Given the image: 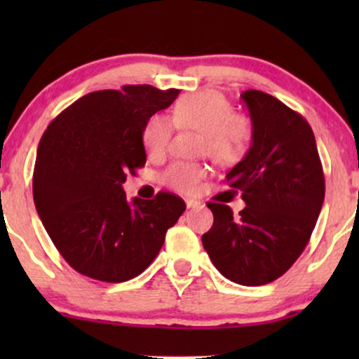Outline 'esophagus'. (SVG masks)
I'll use <instances>...</instances> for the list:
<instances>
[{"instance_id":"esophagus-1","label":"esophagus","mask_w":359,"mask_h":359,"mask_svg":"<svg viewBox=\"0 0 359 359\" xmlns=\"http://www.w3.org/2000/svg\"><path fill=\"white\" fill-rule=\"evenodd\" d=\"M185 205H187L189 209L197 208V205H201V201H197V199H185Z\"/></svg>"}]
</instances>
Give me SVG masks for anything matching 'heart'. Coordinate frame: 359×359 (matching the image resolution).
<instances>
[{
    "instance_id": "b5f03b06",
    "label": "heart",
    "mask_w": 359,
    "mask_h": 359,
    "mask_svg": "<svg viewBox=\"0 0 359 359\" xmlns=\"http://www.w3.org/2000/svg\"><path fill=\"white\" fill-rule=\"evenodd\" d=\"M174 123L180 130L201 131L199 154L211 156L219 165H234L248 154L251 143L250 119L234 113L233 104L214 90L180 97L174 108ZM174 123L165 114L148 118L142 131V143L148 156L167 154L174 135ZM208 168L201 163L175 162L160 175L163 185L177 192L192 194L201 187Z\"/></svg>"
}]
</instances>
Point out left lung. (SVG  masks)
<instances>
[{"label":"left lung","mask_w":359,"mask_h":359,"mask_svg":"<svg viewBox=\"0 0 359 359\" xmlns=\"http://www.w3.org/2000/svg\"><path fill=\"white\" fill-rule=\"evenodd\" d=\"M250 111L251 147L226 175L246 208L208 203L212 228L204 250L234 283L265 285L282 277L306 250L324 203V172L309 123L262 90L241 94Z\"/></svg>","instance_id":"1"}]
</instances>
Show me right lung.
Wrapping results in <instances>:
<instances>
[{
    "label": "right lung",
    "instance_id": "1",
    "mask_svg": "<svg viewBox=\"0 0 359 359\" xmlns=\"http://www.w3.org/2000/svg\"><path fill=\"white\" fill-rule=\"evenodd\" d=\"M179 93L147 84L96 90L45 130L34 168L35 208L55 248L81 275L109 283L138 277L185 211L175 194L128 203L123 191L126 175L147 162L143 126Z\"/></svg>",
    "mask_w": 359,
    "mask_h": 359
}]
</instances>
